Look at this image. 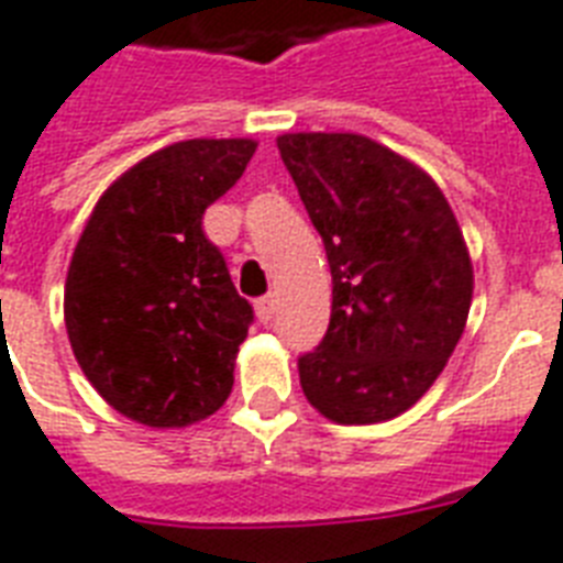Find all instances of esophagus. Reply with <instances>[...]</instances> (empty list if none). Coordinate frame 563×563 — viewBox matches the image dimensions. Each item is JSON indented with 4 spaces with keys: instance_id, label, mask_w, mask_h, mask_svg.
I'll use <instances>...</instances> for the list:
<instances>
[{
    "instance_id": "obj_1",
    "label": "esophagus",
    "mask_w": 563,
    "mask_h": 563,
    "mask_svg": "<svg viewBox=\"0 0 563 563\" xmlns=\"http://www.w3.org/2000/svg\"><path fill=\"white\" fill-rule=\"evenodd\" d=\"M256 318L263 321V324H268L274 318V309H277V298L274 295H263V298H256Z\"/></svg>"
}]
</instances>
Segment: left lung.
I'll return each instance as SVG.
<instances>
[{
  "label": "left lung",
  "mask_w": 563,
  "mask_h": 563,
  "mask_svg": "<svg viewBox=\"0 0 563 563\" xmlns=\"http://www.w3.org/2000/svg\"><path fill=\"white\" fill-rule=\"evenodd\" d=\"M277 148L324 242L333 316L298 360L335 423H379L427 394L471 312L473 265L427 172L362 134H283Z\"/></svg>",
  "instance_id": "8db88e82"
}]
</instances>
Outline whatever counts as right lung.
I'll list each match as a JSON object with an SVG mask.
<instances>
[{
    "mask_svg": "<svg viewBox=\"0 0 563 563\" xmlns=\"http://www.w3.org/2000/svg\"><path fill=\"white\" fill-rule=\"evenodd\" d=\"M254 140H184L101 195L64 291L69 344L92 388L145 427L219 409L254 307L203 236V210L254 157Z\"/></svg>",
    "mask_w": 563,
    "mask_h": 563,
    "instance_id": "1",
    "label": "right lung"
}]
</instances>
